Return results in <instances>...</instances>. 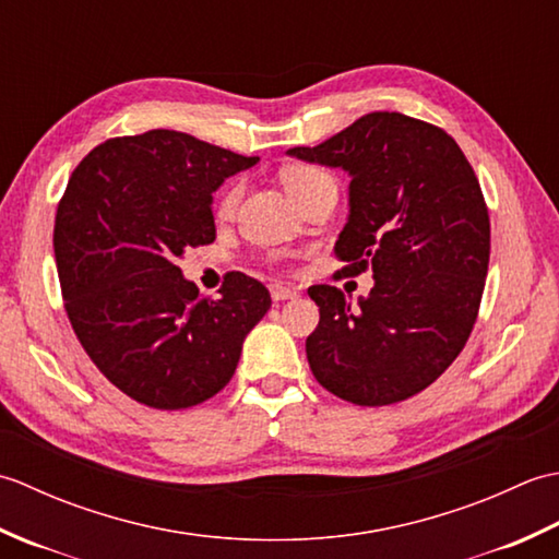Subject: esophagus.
Here are the masks:
<instances>
[{
    "mask_svg": "<svg viewBox=\"0 0 559 559\" xmlns=\"http://www.w3.org/2000/svg\"><path fill=\"white\" fill-rule=\"evenodd\" d=\"M271 298L273 300H290V298H298V290L286 286V283H271Z\"/></svg>",
    "mask_w": 559,
    "mask_h": 559,
    "instance_id": "esophagus-1",
    "label": "esophagus"
}]
</instances>
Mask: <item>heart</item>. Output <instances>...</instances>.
I'll list each match as a JSON object with an SVG mask.
<instances>
[{"instance_id": "1", "label": "heart", "mask_w": 559, "mask_h": 559, "mask_svg": "<svg viewBox=\"0 0 559 559\" xmlns=\"http://www.w3.org/2000/svg\"><path fill=\"white\" fill-rule=\"evenodd\" d=\"M281 180H283V187L288 189V194L293 199H300L302 194L310 192V189H314L317 185L334 182V177H331L326 170L317 168V165H312V163H290L281 170ZM237 201H240V185L233 182V185L223 189L218 201H216V216L218 218H230L235 206H237Z\"/></svg>"}]
</instances>
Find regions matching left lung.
Instances as JSON below:
<instances>
[{
  "label": "left lung",
  "mask_w": 559,
  "mask_h": 559,
  "mask_svg": "<svg viewBox=\"0 0 559 559\" xmlns=\"http://www.w3.org/2000/svg\"><path fill=\"white\" fill-rule=\"evenodd\" d=\"M288 153L350 173L334 254L343 276H374L358 307L326 283L307 290L319 305L305 343L310 370L358 406L406 401L456 360L478 319L490 261L478 177L444 129L401 112H370Z\"/></svg>",
  "instance_id": "left-lung-1"
}]
</instances>
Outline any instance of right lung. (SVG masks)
<instances>
[{
  "instance_id": "right-lung-1",
  "label": "right lung",
  "mask_w": 559,
  "mask_h": 559,
  "mask_svg": "<svg viewBox=\"0 0 559 559\" xmlns=\"http://www.w3.org/2000/svg\"><path fill=\"white\" fill-rule=\"evenodd\" d=\"M257 160L151 129L108 139L69 177L52 240L64 310L93 365L144 406L216 396L269 312L257 278L233 271L213 300L177 266L187 247L216 240L211 194Z\"/></svg>"
}]
</instances>
